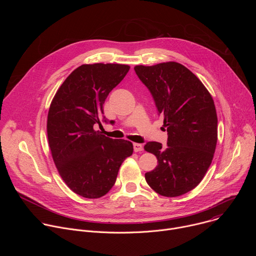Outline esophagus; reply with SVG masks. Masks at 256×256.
Wrapping results in <instances>:
<instances>
[{
  "label": "esophagus",
  "mask_w": 256,
  "mask_h": 256,
  "mask_svg": "<svg viewBox=\"0 0 256 256\" xmlns=\"http://www.w3.org/2000/svg\"><path fill=\"white\" fill-rule=\"evenodd\" d=\"M134 152H140L142 151V144H138V142H134Z\"/></svg>",
  "instance_id": "1"
}]
</instances>
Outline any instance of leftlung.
<instances>
[{"label":"left lung","mask_w":256,"mask_h":256,"mask_svg":"<svg viewBox=\"0 0 256 256\" xmlns=\"http://www.w3.org/2000/svg\"><path fill=\"white\" fill-rule=\"evenodd\" d=\"M136 74L151 92L168 132L167 147L149 142L144 149L158 165L144 174L157 194H184L204 177L218 140L216 107L208 89L188 68L176 62L136 66Z\"/></svg>","instance_id":"8db88e82"}]
</instances>
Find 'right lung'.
Returning <instances> with one entry per match:
<instances>
[{"label": "right lung", "instance_id": "1", "mask_svg": "<svg viewBox=\"0 0 256 256\" xmlns=\"http://www.w3.org/2000/svg\"><path fill=\"white\" fill-rule=\"evenodd\" d=\"M128 64H82L56 91L48 114L52 156L64 184L86 198L105 196L116 184L122 163L132 154V144L95 130L101 126L103 104L126 77Z\"/></svg>", "mask_w": 256, "mask_h": 256}]
</instances>
